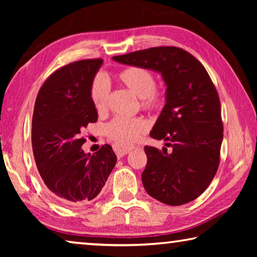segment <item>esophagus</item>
Listing matches in <instances>:
<instances>
[{"mask_svg": "<svg viewBox=\"0 0 257 257\" xmlns=\"http://www.w3.org/2000/svg\"><path fill=\"white\" fill-rule=\"evenodd\" d=\"M135 149L134 145H122V144H116L114 145V152L116 153V155L122 158L123 155L128 154L129 152H132Z\"/></svg>", "mask_w": 257, "mask_h": 257, "instance_id": "34e87169", "label": "esophagus"}]
</instances>
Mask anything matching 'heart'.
Masks as SVG:
<instances>
[{"label": "heart", "instance_id": "b5f03b06", "mask_svg": "<svg viewBox=\"0 0 257 257\" xmlns=\"http://www.w3.org/2000/svg\"><path fill=\"white\" fill-rule=\"evenodd\" d=\"M121 86L141 99L142 107L156 110L163 105V95L155 89V77L150 70L141 67L123 69L116 75ZM90 99L98 113L107 108L108 88L103 78H96L90 86ZM149 129V123L143 118H116L107 124L106 135L119 144H129Z\"/></svg>", "mask_w": 257, "mask_h": 257}]
</instances>
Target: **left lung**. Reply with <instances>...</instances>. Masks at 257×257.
Segmentation results:
<instances>
[{"label": "left lung", "instance_id": "8db88e82", "mask_svg": "<svg viewBox=\"0 0 257 257\" xmlns=\"http://www.w3.org/2000/svg\"><path fill=\"white\" fill-rule=\"evenodd\" d=\"M115 62L158 72L165 104L150 136L166 147L145 146L144 188L167 205H182L203 194L214 178L223 139L219 95L205 68L179 47L161 46L113 56Z\"/></svg>", "mask_w": 257, "mask_h": 257}]
</instances>
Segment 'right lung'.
I'll list each match as a JSON object with an SVG mask.
<instances>
[{"instance_id": "right-lung-1", "label": "right lung", "mask_w": 257, "mask_h": 257, "mask_svg": "<svg viewBox=\"0 0 257 257\" xmlns=\"http://www.w3.org/2000/svg\"><path fill=\"white\" fill-rule=\"evenodd\" d=\"M102 64V59L81 60L60 68L43 84L35 103V162L50 195L63 205L93 201L116 163L110 145L93 155L81 149V129L97 121L90 86Z\"/></svg>"}]
</instances>
